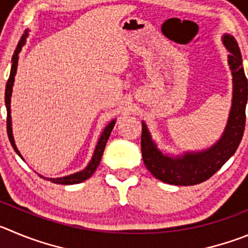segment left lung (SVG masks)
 <instances>
[{"instance_id":"1","label":"left lung","mask_w":248,"mask_h":248,"mask_svg":"<svg viewBox=\"0 0 248 248\" xmlns=\"http://www.w3.org/2000/svg\"><path fill=\"white\" fill-rule=\"evenodd\" d=\"M221 41L230 52L228 55V63L232 76L231 108L221 137L207 149L171 155L159 149L145 122L142 121L140 148L143 161L153 176L165 184L193 186L204 182L235 154L242 140L246 122L247 78L237 41L230 34H224Z\"/></svg>"}]
</instances>
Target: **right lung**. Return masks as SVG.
<instances>
[{
	"instance_id": "obj_1",
	"label": "right lung",
	"mask_w": 248,
	"mask_h": 248,
	"mask_svg": "<svg viewBox=\"0 0 248 248\" xmlns=\"http://www.w3.org/2000/svg\"><path fill=\"white\" fill-rule=\"evenodd\" d=\"M28 38V33L25 31L24 35L22 36L20 41L18 43L17 48H16L15 54H13L12 57V68H11V73H9V78H8V82L6 84V94H4V104H6V108H7V133H8V138H9V142L12 144L13 149L15 152L17 153L18 155L22 158L20 155L19 150H18L17 145H16L15 142V137H13V131H12V116H11V98H12V90H13V84H15V76L17 73V66H18V60H19V52L22 51V47L24 46L25 40ZM116 124V120H112L108 126L104 128L103 133L100 135V138H99L98 143H96V147L95 150H94V154L92 156V160L89 161L87 166L83 169L82 171H78V172L75 173H71L68 176H63V177H57V179H48V177H44V179L48 180V181L54 182V184H59V185H75V184H80V182L85 181L87 179H89L92 176L93 173L95 172L96 168L99 166L101 160V156H103V153L104 149H105V145L106 142H108V137L111 135V131H112L113 126ZM23 159V158H22Z\"/></svg>"
}]
</instances>
